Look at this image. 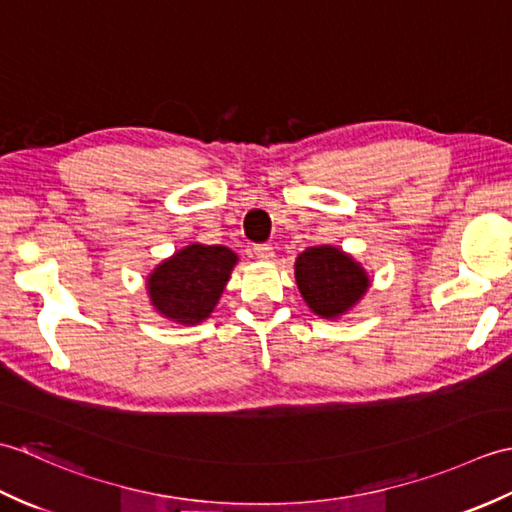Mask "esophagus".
Listing matches in <instances>:
<instances>
[{
    "label": "esophagus",
    "instance_id": "1",
    "mask_svg": "<svg viewBox=\"0 0 512 512\" xmlns=\"http://www.w3.org/2000/svg\"><path fill=\"white\" fill-rule=\"evenodd\" d=\"M253 255L257 259H264V262H268V259L275 257V250H273V246H270V244H255L253 246Z\"/></svg>",
    "mask_w": 512,
    "mask_h": 512
}]
</instances>
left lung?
<instances>
[{
  "instance_id": "1",
  "label": "left lung",
  "mask_w": 512,
  "mask_h": 512,
  "mask_svg": "<svg viewBox=\"0 0 512 512\" xmlns=\"http://www.w3.org/2000/svg\"><path fill=\"white\" fill-rule=\"evenodd\" d=\"M295 277L303 299L325 319H334L350 310L369 286L365 270L332 246L303 250L297 257Z\"/></svg>"
}]
</instances>
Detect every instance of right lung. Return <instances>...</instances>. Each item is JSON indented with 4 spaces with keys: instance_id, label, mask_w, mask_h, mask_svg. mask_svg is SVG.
Returning a JSON list of instances; mask_svg holds the SVG:
<instances>
[{
    "instance_id": "1",
    "label": "right lung",
    "mask_w": 512,
    "mask_h": 512,
    "mask_svg": "<svg viewBox=\"0 0 512 512\" xmlns=\"http://www.w3.org/2000/svg\"><path fill=\"white\" fill-rule=\"evenodd\" d=\"M237 255L226 246L191 244L162 262L147 281L151 303L165 317L193 325L213 312Z\"/></svg>"
}]
</instances>
